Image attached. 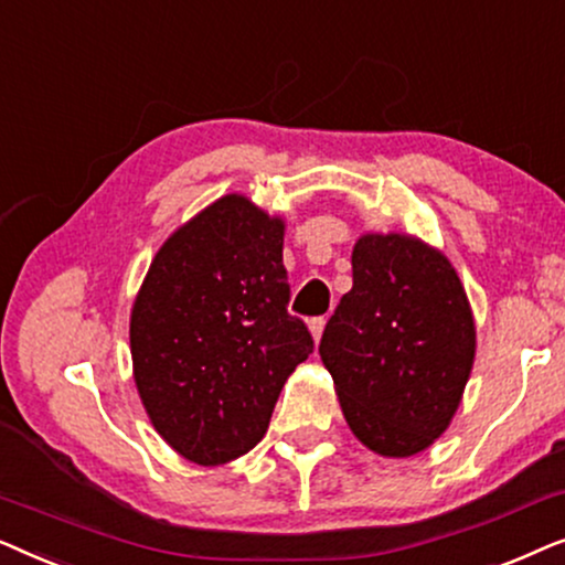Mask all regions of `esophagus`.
Instances as JSON below:
<instances>
[{
    "label": "esophagus",
    "mask_w": 565,
    "mask_h": 565,
    "mask_svg": "<svg viewBox=\"0 0 565 565\" xmlns=\"http://www.w3.org/2000/svg\"><path fill=\"white\" fill-rule=\"evenodd\" d=\"M323 327H327V319H323V316H316V319L308 321V329H311V334H313L316 342H319V339H321Z\"/></svg>",
    "instance_id": "1"
}]
</instances>
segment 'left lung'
<instances>
[{"mask_svg": "<svg viewBox=\"0 0 565 565\" xmlns=\"http://www.w3.org/2000/svg\"><path fill=\"white\" fill-rule=\"evenodd\" d=\"M319 354L362 445L408 458L450 427L476 358L466 290L443 252L404 234H365L352 290L323 329Z\"/></svg>", "mask_w": 565, "mask_h": 565, "instance_id": "obj_1", "label": "left lung"}]
</instances>
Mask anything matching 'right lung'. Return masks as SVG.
<instances>
[{
	"instance_id": "right-lung-1",
	"label": "right lung",
	"mask_w": 565,
	"mask_h": 565,
	"mask_svg": "<svg viewBox=\"0 0 565 565\" xmlns=\"http://www.w3.org/2000/svg\"><path fill=\"white\" fill-rule=\"evenodd\" d=\"M282 218L226 195L177 228L130 311L138 396L182 458L221 466L265 437L285 381L313 352L288 313Z\"/></svg>"
}]
</instances>
